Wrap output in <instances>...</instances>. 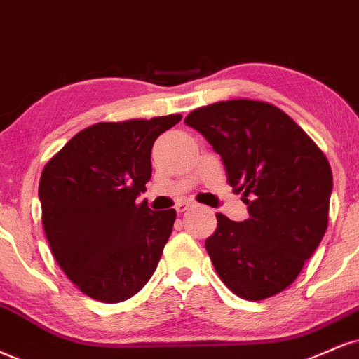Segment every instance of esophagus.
<instances>
[{"label":"esophagus","instance_id":"obj_1","mask_svg":"<svg viewBox=\"0 0 359 359\" xmlns=\"http://www.w3.org/2000/svg\"><path fill=\"white\" fill-rule=\"evenodd\" d=\"M189 207H192L191 202H179V204H177V207H175V210H177V212H185Z\"/></svg>","mask_w":359,"mask_h":359}]
</instances>
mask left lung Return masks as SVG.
Listing matches in <instances>:
<instances>
[{
	"label": "left lung",
	"instance_id": "8db88e82",
	"mask_svg": "<svg viewBox=\"0 0 359 359\" xmlns=\"http://www.w3.org/2000/svg\"><path fill=\"white\" fill-rule=\"evenodd\" d=\"M221 155L227 182L249 217L217 214L205 249L222 283L261 301L294 283L327 229L332 174L321 149L271 103L217 102L185 116Z\"/></svg>",
	"mask_w": 359,
	"mask_h": 359
}]
</instances>
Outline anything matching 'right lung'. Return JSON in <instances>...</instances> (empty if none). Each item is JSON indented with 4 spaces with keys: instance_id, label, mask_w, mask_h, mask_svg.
Segmentation results:
<instances>
[{
    "instance_id": "add662e5",
    "label": "right lung",
    "mask_w": 359,
    "mask_h": 359,
    "mask_svg": "<svg viewBox=\"0 0 359 359\" xmlns=\"http://www.w3.org/2000/svg\"><path fill=\"white\" fill-rule=\"evenodd\" d=\"M180 118L95 123L43 168L38 194L51 254L92 299H130L161 261L175 210H150L135 201L152 177L154 142Z\"/></svg>"
}]
</instances>
